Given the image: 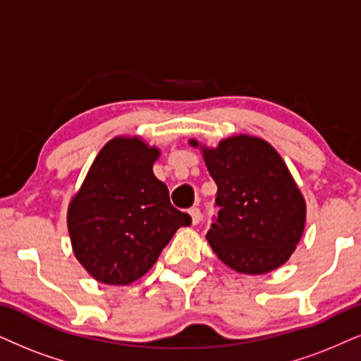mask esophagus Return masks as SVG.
<instances>
[{"mask_svg": "<svg viewBox=\"0 0 361 361\" xmlns=\"http://www.w3.org/2000/svg\"><path fill=\"white\" fill-rule=\"evenodd\" d=\"M190 216H191V223L193 225H198L200 220H202V212H200V208H190Z\"/></svg>", "mask_w": 361, "mask_h": 361, "instance_id": "obj_1", "label": "esophagus"}]
</instances>
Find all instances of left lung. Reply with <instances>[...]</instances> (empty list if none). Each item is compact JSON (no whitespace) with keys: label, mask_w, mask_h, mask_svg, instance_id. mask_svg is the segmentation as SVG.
Segmentation results:
<instances>
[{"label":"left lung","mask_w":361,"mask_h":361,"mask_svg":"<svg viewBox=\"0 0 361 361\" xmlns=\"http://www.w3.org/2000/svg\"><path fill=\"white\" fill-rule=\"evenodd\" d=\"M200 149L218 186L214 204L220 212L207 233L216 257L245 275L288 262L303 235L307 203L276 149L248 135Z\"/></svg>","instance_id":"obj_1"}]
</instances>
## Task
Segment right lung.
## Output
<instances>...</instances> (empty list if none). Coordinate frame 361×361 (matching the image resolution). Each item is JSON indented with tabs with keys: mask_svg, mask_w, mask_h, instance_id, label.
Listing matches in <instances>:
<instances>
[{
	"mask_svg": "<svg viewBox=\"0 0 361 361\" xmlns=\"http://www.w3.org/2000/svg\"><path fill=\"white\" fill-rule=\"evenodd\" d=\"M159 149L138 136H116L102 148L68 208L73 253L94 280L130 285L157 263L188 213L170 202L153 175Z\"/></svg>",
	"mask_w": 361,
	"mask_h": 361,
	"instance_id": "obj_1",
	"label": "right lung"
}]
</instances>
